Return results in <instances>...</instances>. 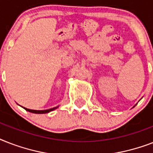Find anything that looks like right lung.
Wrapping results in <instances>:
<instances>
[{"label":"right lung","instance_id":"obj_1","mask_svg":"<svg viewBox=\"0 0 153 153\" xmlns=\"http://www.w3.org/2000/svg\"><path fill=\"white\" fill-rule=\"evenodd\" d=\"M57 107H55V108H52V109H46V110H34V109H27V108H25L27 111H29L31 113H34V114H48L49 112L52 111L54 109H57Z\"/></svg>","mask_w":153,"mask_h":153}]
</instances>
